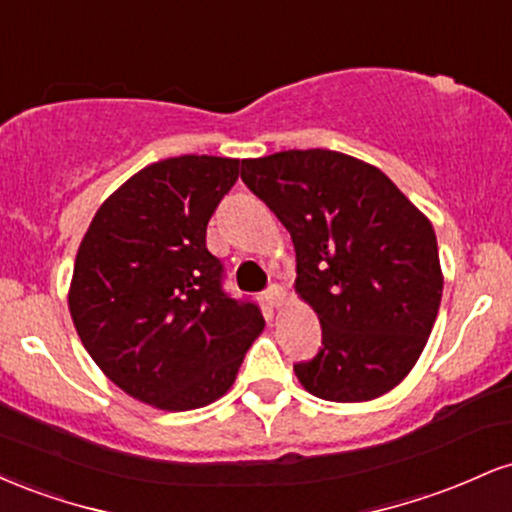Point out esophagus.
<instances>
[{"mask_svg": "<svg viewBox=\"0 0 512 512\" xmlns=\"http://www.w3.org/2000/svg\"><path fill=\"white\" fill-rule=\"evenodd\" d=\"M264 298H267L272 308H281L286 301V291L281 289L279 284H272V286H267V291H264Z\"/></svg>", "mask_w": 512, "mask_h": 512, "instance_id": "1", "label": "esophagus"}]
</instances>
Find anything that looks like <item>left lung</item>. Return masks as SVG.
<instances>
[{
	"label": "left lung",
	"instance_id": "8db88e82",
	"mask_svg": "<svg viewBox=\"0 0 512 512\" xmlns=\"http://www.w3.org/2000/svg\"><path fill=\"white\" fill-rule=\"evenodd\" d=\"M240 178L296 248V291L322 346L296 363L327 402H368L402 383L436 322L443 274L431 221L378 168L339 151L248 158Z\"/></svg>",
	"mask_w": 512,
	"mask_h": 512
}]
</instances>
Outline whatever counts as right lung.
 Returning <instances> with one entry per match:
<instances>
[{"instance_id":"1","label":"right lung","mask_w":512,"mask_h":512,"mask_svg":"<svg viewBox=\"0 0 512 512\" xmlns=\"http://www.w3.org/2000/svg\"><path fill=\"white\" fill-rule=\"evenodd\" d=\"M236 158L178 156L103 202L76 252L69 313L81 344L127 395L166 411L219 399L262 332L260 305L223 289L207 223Z\"/></svg>"}]
</instances>
